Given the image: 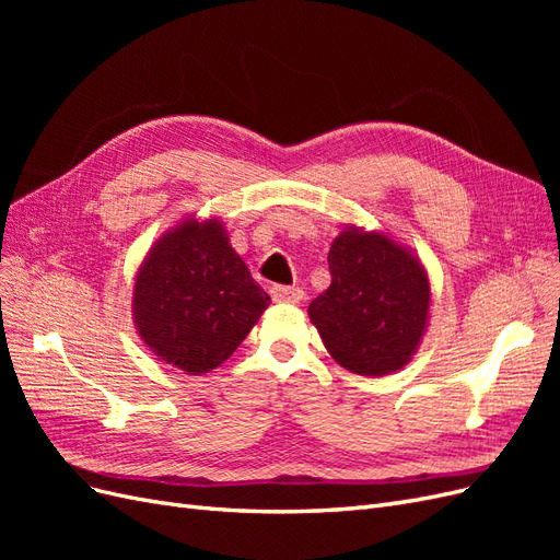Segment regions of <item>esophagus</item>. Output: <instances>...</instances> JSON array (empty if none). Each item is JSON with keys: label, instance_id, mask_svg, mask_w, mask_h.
<instances>
[{"label": "esophagus", "instance_id": "obj_1", "mask_svg": "<svg viewBox=\"0 0 560 560\" xmlns=\"http://www.w3.org/2000/svg\"><path fill=\"white\" fill-rule=\"evenodd\" d=\"M270 296L278 303H299L303 299L301 287H284V284H273L270 287Z\"/></svg>", "mask_w": 560, "mask_h": 560}]
</instances>
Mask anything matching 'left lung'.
<instances>
[{
  "mask_svg": "<svg viewBox=\"0 0 560 560\" xmlns=\"http://www.w3.org/2000/svg\"><path fill=\"white\" fill-rule=\"evenodd\" d=\"M329 290L308 306L331 358L360 376H385L416 352L430 282L409 252L381 233L348 229L329 249Z\"/></svg>",
  "mask_w": 560,
  "mask_h": 560,
  "instance_id": "left-lung-1",
  "label": "left lung"
}]
</instances>
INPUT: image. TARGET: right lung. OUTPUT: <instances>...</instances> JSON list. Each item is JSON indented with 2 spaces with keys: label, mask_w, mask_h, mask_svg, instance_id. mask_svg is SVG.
I'll return each mask as SVG.
<instances>
[{
  "label": "right lung",
  "mask_w": 560,
  "mask_h": 560,
  "mask_svg": "<svg viewBox=\"0 0 560 560\" xmlns=\"http://www.w3.org/2000/svg\"><path fill=\"white\" fill-rule=\"evenodd\" d=\"M268 303L212 219L163 235L138 273L132 313L159 360L198 376L231 358Z\"/></svg>",
  "instance_id": "add662e5"
}]
</instances>
